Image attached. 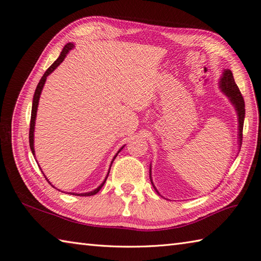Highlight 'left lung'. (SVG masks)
<instances>
[{
	"label": "left lung",
	"instance_id": "8db88e82",
	"mask_svg": "<svg viewBox=\"0 0 261 261\" xmlns=\"http://www.w3.org/2000/svg\"><path fill=\"white\" fill-rule=\"evenodd\" d=\"M219 88L221 90V92L224 93L225 96L227 97V99L230 100L231 105L234 107L236 115H238V121H239V137H238V144H239V149H241L242 146V138H243V126H244V118H245V102L243 99L242 93L239 89L238 85L235 84L233 74L230 69H223L222 72V76L220 77L219 81ZM149 176H150V181L154 188V191L156 192V194L161 196L159 191L155 188L153 180H152V176H151V164H150V169H149ZM162 197V196H161Z\"/></svg>",
	"mask_w": 261,
	"mask_h": 261
}]
</instances>
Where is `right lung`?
<instances>
[{"mask_svg":"<svg viewBox=\"0 0 261 261\" xmlns=\"http://www.w3.org/2000/svg\"><path fill=\"white\" fill-rule=\"evenodd\" d=\"M74 46H75V45H74V43H72V42H68L67 44H65V46H64V48H63V50H62V52H61V54H60V57L57 59V61H55L48 69H46V72H45V73L43 74V76L41 77V80H40V82H39V84H38V86H37V88H36V91H35V94H34V100H33V108H31L30 129H29V146H30V149H31V152H33L34 155H35V126H36L37 111H38L39 100H40V96H41V92H42V89H43L45 81H46V77H48L51 73H53L54 69L58 68V66L61 64V63H62L63 61H64V59L66 58V55L69 53L70 50H72V49L74 48ZM124 146H125V145H124ZM124 146L121 147L120 150H118V151L116 152V154L113 156V159H112V161H111V164H110V168H109V171H108V174H107L106 178L103 179V181H102V183H101L97 188H94L93 191L88 192V193H81V194H78V193H68V194H70V195H76V196H91V195H96V194L100 191L101 187L105 185L106 180H107V178H108L109 173H110V170H111V165H112V163H113L115 158L117 156V154L120 153L121 150L124 148ZM35 158H36V155H35ZM37 163H38V162H37ZM39 168H40V165H39ZM40 170H41V169H40ZM41 172H42V171H41ZM42 173H43V172H42ZM43 175H44V173H43ZM44 177H45V179L48 180L49 183L51 184V181L48 179V177H46L45 175H44ZM51 185H52V184H51ZM52 186H53V185H52ZM53 187H54V186H53Z\"/></svg>","mask_w":261,"mask_h":261,"instance_id":"1","label":"right lung"}]
</instances>
